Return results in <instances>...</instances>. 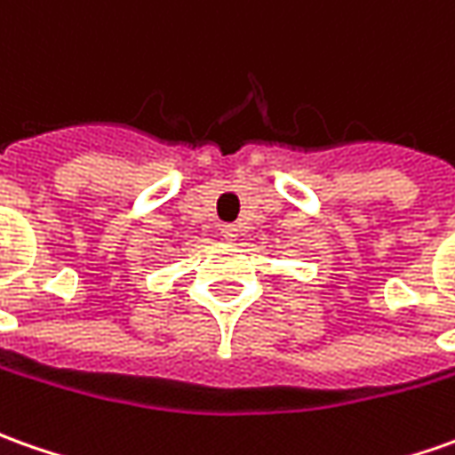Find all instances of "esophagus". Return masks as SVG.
Returning <instances> with one entry per match:
<instances>
[{"mask_svg":"<svg viewBox=\"0 0 455 455\" xmlns=\"http://www.w3.org/2000/svg\"><path fill=\"white\" fill-rule=\"evenodd\" d=\"M221 236H224V239H236V236H239V227H236V224H224V227H221Z\"/></svg>","mask_w":455,"mask_h":455,"instance_id":"obj_1","label":"esophagus"}]
</instances>
